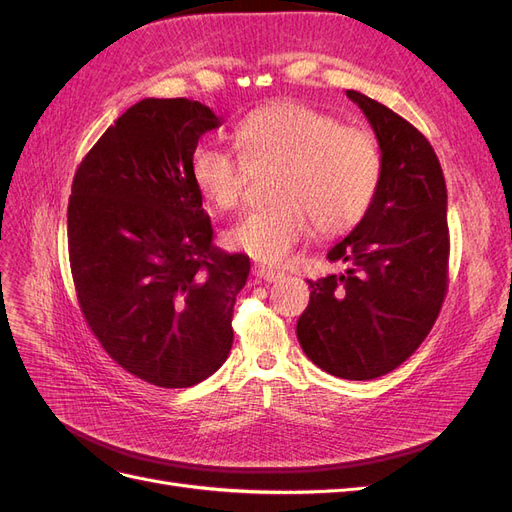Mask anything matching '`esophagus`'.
<instances>
[{"mask_svg": "<svg viewBox=\"0 0 512 512\" xmlns=\"http://www.w3.org/2000/svg\"><path fill=\"white\" fill-rule=\"evenodd\" d=\"M254 275L258 277V280H265V282H277V280H282V277H284V273L275 271V269H267L262 265L254 267Z\"/></svg>", "mask_w": 512, "mask_h": 512, "instance_id": "esophagus-1", "label": "esophagus"}]
</instances>
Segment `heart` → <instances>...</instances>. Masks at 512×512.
Segmentation results:
<instances>
[{
	"label": "heart",
	"instance_id": "obj_1",
	"mask_svg": "<svg viewBox=\"0 0 512 512\" xmlns=\"http://www.w3.org/2000/svg\"><path fill=\"white\" fill-rule=\"evenodd\" d=\"M241 158L200 145L192 179L211 205H241L252 173L277 170L271 198L277 205L247 213L226 235L232 250L260 262H282L309 228L339 237L359 224L382 177L380 145L367 130L299 102H275L247 115L237 128Z\"/></svg>",
	"mask_w": 512,
	"mask_h": 512
}]
</instances>
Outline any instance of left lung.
Here are the masks:
<instances>
[{
    "label": "left lung",
    "instance_id": "1",
    "mask_svg": "<svg viewBox=\"0 0 512 512\" xmlns=\"http://www.w3.org/2000/svg\"><path fill=\"white\" fill-rule=\"evenodd\" d=\"M382 151L378 194L327 258L348 262L312 288L297 322L303 352L344 380H374L404 363L436 322L448 288L446 183L436 151L410 121L359 91Z\"/></svg>",
    "mask_w": 512,
    "mask_h": 512
}]
</instances>
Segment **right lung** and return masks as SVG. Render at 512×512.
<instances>
[{"label":"right lung","mask_w":512,"mask_h":512,"mask_svg":"<svg viewBox=\"0 0 512 512\" xmlns=\"http://www.w3.org/2000/svg\"><path fill=\"white\" fill-rule=\"evenodd\" d=\"M222 126L188 98L130 106L76 168L68 254L87 327L111 359L162 389L215 374L250 258L213 245L192 179L198 138Z\"/></svg>","instance_id":"add662e5"}]
</instances>
